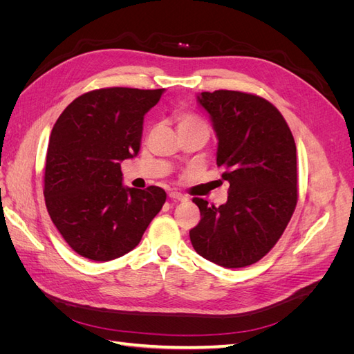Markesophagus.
Segmentation results:
<instances>
[{"label":"esophagus","mask_w":354,"mask_h":354,"mask_svg":"<svg viewBox=\"0 0 354 354\" xmlns=\"http://www.w3.org/2000/svg\"><path fill=\"white\" fill-rule=\"evenodd\" d=\"M168 196H169L171 199H173V201H186V199H187L185 195L178 194V192H169Z\"/></svg>","instance_id":"1"}]
</instances>
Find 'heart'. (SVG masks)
<instances>
[{"instance_id": "1", "label": "heart", "mask_w": 354, "mask_h": 354, "mask_svg": "<svg viewBox=\"0 0 354 354\" xmlns=\"http://www.w3.org/2000/svg\"><path fill=\"white\" fill-rule=\"evenodd\" d=\"M174 121L177 124L178 133L186 130H194V128H207L205 122H203L199 116L187 111H177L174 113Z\"/></svg>"}]
</instances>
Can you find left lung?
I'll list each match as a JSON object with an SVG mask.
<instances>
[{
    "label": "left lung",
    "instance_id": "8db88e82",
    "mask_svg": "<svg viewBox=\"0 0 354 354\" xmlns=\"http://www.w3.org/2000/svg\"><path fill=\"white\" fill-rule=\"evenodd\" d=\"M218 138L217 165L229 181L220 207L194 198L201 221L189 232L195 251L227 269L261 260L282 236L297 207V147L282 113L260 95L203 91Z\"/></svg>",
    "mask_w": 354,
    "mask_h": 354
}]
</instances>
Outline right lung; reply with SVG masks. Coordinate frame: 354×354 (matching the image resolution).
<instances>
[{
	"instance_id": "obj_1",
	"label": "right lung",
	"mask_w": 354,
	"mask_h": 354,
	"mask_svg": "<svg viewBox=\"0 0 354 354\" xmlns=\"http://www.w3.org/2000/svg\"><path fill=\"white\" fill-rule=\"evenodd\" d=\"M165 90L112 87L75 99L53 127L44 198L71 248L94 261L130 252L167 199L164 189L125 187L121 162L140 151L145 115Z\"/></svg>"
}]
</instances>
